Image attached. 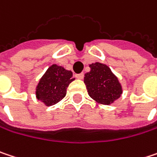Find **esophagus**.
I'll return each instance as SVG.
<instances>
[{"label": "esophagus", "instance_id": "esophagus-1", "mask_svg": "<svg viewBox=\"0 0 157 157\" xmlns=\"http://www.w3.org/2000/svg\"><path fill=\"white\" fill-rule=\"evenodd\" d=\"M83 76H84V75H83L82 73V74H79V75H75V77H76L77 79H80V80H82V79L83 78Z\"/></svg>", "mask_w": 157, "mask_h": 157}]
</instances>
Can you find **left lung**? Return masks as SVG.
<instances>
[{
	"instance_id": "8db88e82",
	"label": "left lung",
	"mask_w": 157,
	"mask_h": 157,
	"mask_svg": "<svg viewBox=\"0 0 157 157\" xmlns=\"http://www.w3.org/2000/svg\"><path fill=\"white\" fill-rule=\"evenodd\" d=\"M89 66L91 70L83 79L89 96L99 104H112L123 93L118 77L107 64L95 62Z\"/></svg>"
}]
</instances>
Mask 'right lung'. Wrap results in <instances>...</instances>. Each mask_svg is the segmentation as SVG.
I'll return each instance as SVG.
<instances>
[{
  "label": "right lung",
  "instance_id": "right-lung-1",
  "mask_svg": "<svg viewBox=\"0 0 157 157\" xmlns=\"http://www.w3.org/2000/svg\"><path fill=\"white\" fill-rule=\"evenodd\" d=\"M72 71L56 64L48 68L36 86V98L49 107L62 101L66 95V89L75 81Z\"/></svg>",
  "mask_w": 157,
  "mask_h": 157
}]
</instances>
